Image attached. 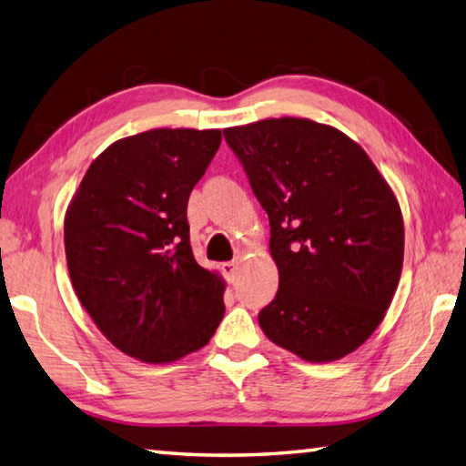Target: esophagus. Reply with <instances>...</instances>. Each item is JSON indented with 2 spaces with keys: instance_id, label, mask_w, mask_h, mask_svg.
<instances>
[{
  "instance_id": "34e87169",
  "label": "esophagus",
  "mask_w": 466,
  "mask_h": 466,
  "mask_svg": "<svg viewBox=\"0 0 466 466\" xmlns=\"http://www.w3.org/2000/svg\"><path fill=\"white\" fill-rule=\"evenodd\" d=\"M221 269H223V274L227 278V282H233L235 274H237V261H225Z\"/></svg>"
}]
</instances>
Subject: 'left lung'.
Segmentation results:
<instances>
[{
    "mask_svg": "<svg viewBox=\"0 0 466 466\" xmlns=\"http://www.w3.org/2000/svg\"><path fill=\"white\" fill-rule=\"evenodd\" d=\"M268 213L279 274L266 337L310 363L353 353L380 327L401 276L403 218L371 157L302 117L223 129Z\"/></svg>",
    "mask_w": 466,
    "mask_h": 466,
    "instance_id": "8db88e82",
    "label": "left lung"
}]
</instances>
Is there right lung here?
<instances>
[{
    "label": "right lung",
    "mask_w": 466,
    "mask_h": 466,
    "mask_svg": "<svg viewBox=\"0 0 466 466\" xmlns=\"http://www.w3.org/2000/svg\"><path fill=\"white\" fill-rule=\"evenodd\" d=\"M221 129H150L95 157L65 217L78 300L105 337L144 363L203 349L223 320L225 282L190 248L187 205Z\"/></svg>",
    "instance_id": "add662e5"
}]
</instances>
